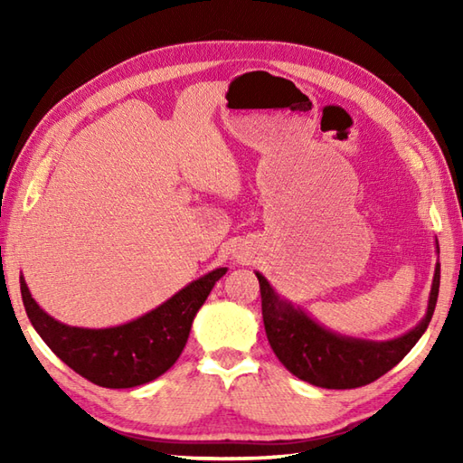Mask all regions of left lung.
<instances>
[{
	"mask_svg": "<svg viewBox=\"0 0 463 463\" xmlns=\"http://www.w3.org/2000/svg\"><path fill=\"white\" fill-rule=\"evenodd\" d=\"M437 245V239H435ZM439 253V245L435 247ZM261 289V312L273 354L296 378L318 388L345 390L365 386L390 372L427 331L439 296L441 265L435 263L425 317L417 326L386 341L335 333L307 310L281 298L263 273L255 271Z\"/></svg>",
	"mask_w": 463,
	"mask_h": 463,
	"instance_id": "8db88e82",
	"label": "left lung"
}]
</instances>
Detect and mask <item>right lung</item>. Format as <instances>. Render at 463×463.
Wrapping results in <instances>:
<instances>
[{
    "label": "right lung",
    "instance_id": "right-lung-1",
    "mask_svg": "<svg viewBox=\"0 0 463 463\" xmlns=\"http://www.w3.org/2000/svg\"><path fill=\"white\" fill-rule=\"evenodd\" d=\"M226 271H208L146 315L106 328L71 326L46 315L30 294L24 276H20V289L34 331L61 362L101 388H135L156 380L177 362L194 317Z\"/></svg>",
    "mask_w": 463,
    "mask_h": 463
}]
</instances>
